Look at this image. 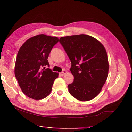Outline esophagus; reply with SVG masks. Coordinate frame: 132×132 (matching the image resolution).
<instances>
[{
	"instance_id": "34e87169",
	"label": "esophagus",
	"mask_w": 132,
	"mask_h": 132,
	"mask_svg": "<svg viewBox=\"0 0 132 132\" xmlns=\"http://www.w3.org/2000/svg\"><path fill=\"white\" fill-rule=\"evenodd\" d=\"M66 73H67V71H65V70H64V71H62V72H61L60 75H61V76H64V75H65Z\"/></svg>"
}]
</instances>
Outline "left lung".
<instances>
[{
    "instance_id": "8db88e82",
    "label": "left lung",
    "mask_w": 132,
    "mask_h": 132,
    "mask_svg": "<svg viewBox=\"0 0 132 132\" xmlns=\"http://www.w3.org/2000/svg\"><path fill=\"white\" fill-rule=\"evenodd\" d=\"M59 42L71 61L70 71L74 81L68 85L69 93L80 101L92 100L100 92L108 75L104 45L84 34L61 37Z\"/></svg>"
}]
</instances>
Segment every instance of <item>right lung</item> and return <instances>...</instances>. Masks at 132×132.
Listing matches in <instances>:
<instances>
[{
    "instance_id": "right-lung-1",
    "label": "right lung",
    "mask_w": 132,
    "mask_h": 132,
    "mask_svg": "<svg viewBox=\"0 0 132 132\" xmlns=\"http://www.w3.org/2000/svg\"><path fill=\"white\" fill-rule=\"evenodd\" d=\"M58 42L57 37L38 35L28 39L19 50L15 75L22 92L28 97L40 100L46 97L52 90L59 73L43 67H49L47 59Z\"/></svg>"
}]
</instances>
